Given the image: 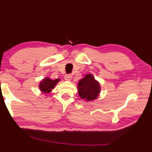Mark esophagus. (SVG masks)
Instances as JSON below:
<instances>
[{"mask_svg":"<svg viewBox=\"0 0 152 152\" xmlns=\"http://www.w3.org/2000/svg\"><path fill=\"white\" fill-rule=\"evenodd\" d=\"M72 75L71 74H67V75H65V80H71V79H72Z\"/></svg>","mask_w":152,"mask_h":152,"instance_id":"34e87169","label":"esophagus"}]
</instances>
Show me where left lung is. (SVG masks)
<instances>
[{"label":"left lung","mask_w":152,"mask_h":152,"mask_svg":"<svg viewBox=\"0 0 152 152\" xmlns=\"http://www.w3.org/2000/svg\"><path fill=\"white\" fill-rule=\"evenodd\" d=\"M78 91L82 99L87 101L94 100L96 99L100 92V83L95 80L92 74H88L78 81Z\"/></svg>","instance_id":"left-lung-1"}]
</instances>
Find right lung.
Instances as JSON below:
<instances>
[{"label": "right lung", "mask_w": 152, "mask_h": 152, "mask_svg": "<svg viewBox=\"0 0 152 152\" xmlns=\"http://www.w3.org/2000/svg\"><path fill=\"white\" fill-rule=\"evenodd\" d=\"M60 81L59 78L56 79V80H52L49 78H45L42 79L40 81L39 84V89L42 93L48 94L51 92L52 89L54 88L56 85Z\"/></svg>", "instance_id": "right-lung-1"}]
</instances>
